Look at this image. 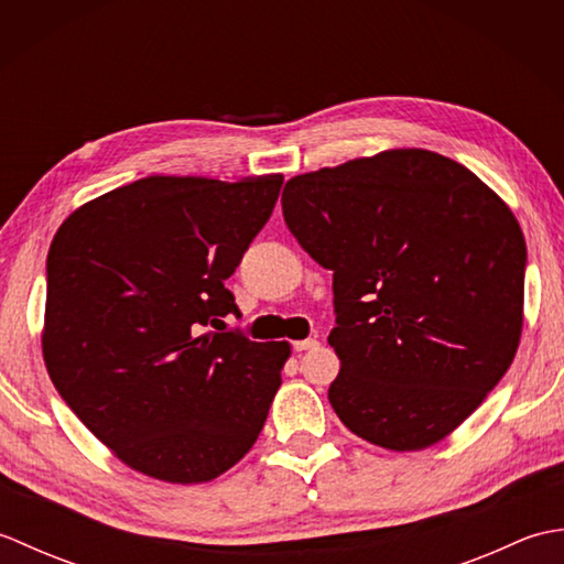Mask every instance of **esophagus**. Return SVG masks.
<instances>
[{
	"mask_svg": "<svg viewBox=\"0 0 564 564\" xmlns=\"http://www.w3.org/2000/svg\"><path fill=\"white\" fill-rule=\"evenodd\" d=\"M319 341L317 339H303V341H293V349L295 351H313L317 349Z\"/></svg>",
	"mask_w": 564,
	"mask_h": 564,
	"instance_id": "obj_1",
	"label": "esophagus"
}]
</instances>
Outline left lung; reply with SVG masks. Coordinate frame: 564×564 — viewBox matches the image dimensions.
Masks as SVG:
<instances>
[{"mask_svg":"<svg viewBox=\"0 0 564 564\" xmlns=\"http://www.w3.org/2000/svg\"><path fill=\"white\" fill-rule=\"evenodd\" d=\"M281 203L293 237L334 271V412L376 446H434L519 349L525 242L513 213L429 150L293 176Z\"/></svg>","mask_w":564,"mask_h":564,"instance_id":"left-lung-1","label":"left lung"}]
</instances>
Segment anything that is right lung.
Listing matches in <instances>:
<instances>
[{"mask_svg":"<svg viewBox=\"0 0 564 564\" xmlns=\"http://www.w3.org/2000/svg\"><path fill=\"white\" fill-rule=\"evenodd\" d=\"M281 174L227 184L145 176L89 200L47 251L45 368L133 470L208 482L254 446L291 349L223 317L225 289L271 218Z\"/></svg>","mask_w":564,"mask_h":564,"instance_id":"add662e5","label":"right lung"}]
</instances>
